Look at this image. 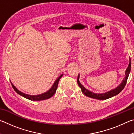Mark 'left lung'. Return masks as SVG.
Here are the masks:
<instances>
[{
	"mask_svg": "<svg viewBox=\"0 0 134 134\" xmlns=\"http://www.w3.org/2000/svg\"><path fill=\"white\" fill-rule=\"evenodd\" d=\"M131 69V58H130V63H129L128 68H127V69L126 70L125 77L124 80H122V82L120 84V85L118 86L116 88H115V89L113 90H111L108 92L104 93H95L90 91V90H89L88 89H86V88L84 87L82 85H81V83L80 82V81H79V77H80L79 74L77 77V83L79 86V87L81 88V92H82L84 93V94L86 95V96L91 97V98L99 99V100H105L118 94L119 93L124 89V88L126 85L128 76L130 75Z\"/></svg>",
	"mask_w": 134,
	"mask_h": 134,
	"instance_id": "obj_1",
	"label": "left lung"
}]
</instances>
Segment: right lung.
Masks as SVG:
<instances>
[{
	"instance_id": "right-lung-1",
	"label": "right lung",
	"mask_w": 134,
	"mask_h": 134,
	"mask_svg": "<svg viewBox=\"0 0 134 134\" xmlns=\"http://www.w3.org/2000/svg\"><path fill=\"white\" fill-rule=\"evenodd\" d=\"M63 74H62V75H60L58 77L57 79V80L55 81V82L54 83L53 85L52 86L51 89H49L48 91L44 93L37 94V95H30V94L24 93L19 91V90H18L12 83H11V84H12V87L13 88V89L15 90V91L18 94L21 95V96L25 97V98L28 99L29 100H33V101L42 100H45V99H48L49 98H50V97H51L54 94H55V93L56 92L57 89V87H58V81H59V80H60L61 77L63 76Z\"/></svg>"
}]
</instances>
